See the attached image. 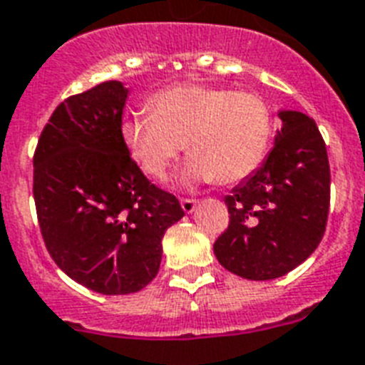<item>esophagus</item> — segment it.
Returning <instances> with one entry per match:
<instances>
[{"mask_svg":"<svg viewBox=\"0 0 365 365\" xmlns=\"http://www.w3.org/2000/svg\"><path fill=\"white\" fill-rule=\"evenodd\" d=\"M195 208H197V200H195V198H182L183 212L191 213V212H195Z\"/></svg>","mask_w":365,"mask_h":365,"instance_id":"1","label":"esophagus"}]
</instances>
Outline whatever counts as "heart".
Segmentation results:
<instances>
[{
	"mask_svg": "<svg viewBox=\"0 0 365 365\" xmlns=\"http://www.w3.org/2000/svg\"><path fill=\"white\" fill-rule=\"evenodd\" d=\"M150 114L121 121V140L148 176L163 180L180 152L185 183L230 185L253 176L272 148L274 110L250 90L210 84H178L148 101Z\"/></svg>",
	"mask_w": 365,
	"mask_h": 365,
	"instance_id": "obj_1",
	"label": "heart"
}]
</instances>
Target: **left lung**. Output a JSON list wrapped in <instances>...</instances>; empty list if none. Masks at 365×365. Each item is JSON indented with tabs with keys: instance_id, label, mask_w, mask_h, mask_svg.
<instances>
[{
	"instance_id": "left-lung-1",
	"label": "left lung",
	"mask_w": 365,
	"mask_h": 365,
	"mask_svg": "<svg viewBox=\"0 0 365 365\" xmlns=\"http://www.w3.org/2000/svg\"><path fill=\"white\" fill-rule=\"evenodd\" d=\"M283 121L262 167L225 197L229 229L213 244L219 264L251 281L289 274L321 244L330 210V165L315 120Z\"/></svg>"
}]
</instances>
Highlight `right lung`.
Here are the masks:
<instances>
[{
  "instance_id": "right-lung-1",
  "label": "right lung",
  "mask_w": 365,
  "mask_h": 365,
  "mask_svg": "<svg viewBox=\"0 0 365 365\" xmlns=\"http://www.w3.org/2000/svg\"><path fill=\"white\" fill-rule=\"evenodd\" d=\"M127 90L108 80L59 103L34 153V198L56 264L101 294L138 292L159 272L165 230L183 217L121 140Z\"/></svg>"
}]
</instances>
